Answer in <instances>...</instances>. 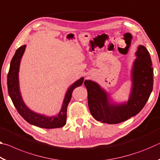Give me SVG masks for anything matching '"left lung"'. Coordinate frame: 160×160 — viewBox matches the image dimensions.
Here are the masks:
<instances>
[{
	"label": "left lung",
	"mask_w": 160,
	"mask_h": 160,
	"mask_svg": "<svg viewBox=\"0 0 160 160\" xmlns=\"http://www.w3.org/2000/svg\"><path fill=\"white\" fill-rule=\"evenodd\" d=\"M132 72V88L127 103H109L107 94L96 82L86 80L88 107L92 116L102 123L116 124L138 114L148 102L153 88V68L150 53L143 46L136 52Z\"/></svg>",
	"instance_id": "left-lung-1"
}]
</instances>
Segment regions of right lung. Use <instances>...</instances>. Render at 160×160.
Masks as SVG:
<instances>
[{
  "instance_id": "obj_1",
  "label": "right lung",
  "mask_w": 160,
  "mask_h": 160,
  "mask_svg": "<svg viewBox=\"0 0 160 160\" xmlns=\"http://www.w3.org/2000/svg\"><path fill=\"white\" fill-rule=\"evenodd\" d=\"M26 46H22L18 48L15 53L14 56L10 62V66L8 74V90L12 102L14 104L18 113L22 116V118L26 121L32 125H34L42 128H61L66 125V116H67V108L69 102L71 99L72 93L74 89L77 87L82 85L84 78H81L80 80L76 81L75 83L70 87L65 96V99L63 103L60 113L56 116L53 117H47L43 115L32 112L29 109L26 105L24 104L22 99L20 90H19L18 83V71L20 67V59L22 56L24 51L25 50Z\"/></svg>"
}]
</instances>
